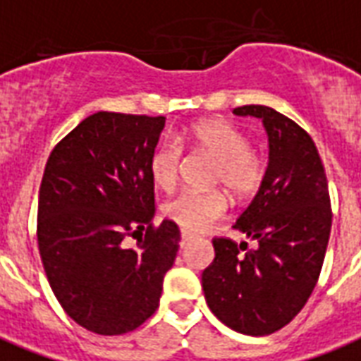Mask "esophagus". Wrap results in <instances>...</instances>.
I'll list each match as a JSON object with an SVG mask.
<instances>
[{"mask_svg": "<svg viewBox=\"0 0 361 361\" xmlns=\"http://www.w3.org/2000/svg\"><path fill=\"white\" fill-rule=\"evenodd\" d=\"M191 239H193V233H189V231H181V247H183L188 241H191Z\"/></svg>", "mask_w": 361, "mask_h": 361, "instance_id": "obj_1", "label": "esophagus"}]
</instances>
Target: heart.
<instances>
[{"mask_svg":"<svg viewBox=\"0 0 361 361\" xmlns=\"http://www.w3.org/2000/svg\"><path fill=\"white\" fill-rule=\"evenodd\" d=\"M189 145L210 154L216 160L212 183L224 185L235 199L256 193L266 180L268 162L262 154L250 149L245 132L226 120H204L195 124L185 135ZM181 147L176 141H162L151 154L149 173L154 185L172 191L180 180ZM228 210L224 191H181L162 207L168 220L185 231H202L210 228Z\"/></svg>","mask_w":361,"mask_h":361,"instance_id":"obj_1","label":"heart"}]
</instances>
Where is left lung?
<instances>
[{
	"label": "left lung",
	"instance_id": "1",
	"mask_svg": "<svg viewBox=\"0 0 361 361\" xmlns=\"http://www.w3.org/2000/svg\"><path fill=\"white\" fill-rule=\"evenodd\" d=\"M233 114L262 120L269 141L266 180L233 224L256 247L216 237L202 290L221 323L264 337L285 327L316 287L333 218L329 188L316 143L296 122L264 105Z\"/></svg>",
	"mask_w": 361,
	"mask_h": 361
}]
</instances>
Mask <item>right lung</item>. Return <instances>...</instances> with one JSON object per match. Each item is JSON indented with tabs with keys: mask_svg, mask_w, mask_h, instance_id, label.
I'll return each mask as SVG.
<instances>
[{
	"mask_svg": "<svg viewBox=\"0 0 361 361\" xmlns=\"http://www.w3.org/2000/svg\"><path fill=\"white\" fill-rule=\"evenodd\" d=\"M164 116L95 113L59 141L39 185L38 248L59 304L97 335L133 331L159 308L180 248L172 220L153 226L149 160ZM138 239L126 247V237Z\"/></svg>",
	"mask_w": 361,
	"mask_h": 361,
	"instance_id": "right-lung-1",
	"label": "right lung"
}]
</instances>
